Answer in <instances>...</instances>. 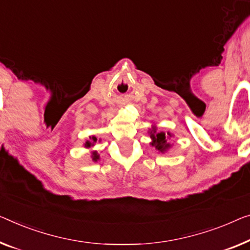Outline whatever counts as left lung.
Wrapping results in <instances>:
<instances>
[{
    "label": "left lung",
    "instance_id": "obj_1",
    "mask_svg": "<svg viewBox=\"0 0 250 250\" xmlns=\"http://www.w3.org/2000/svg\"><path fill=\"white\" fill-rule=\"evenodd\" d=\"M148 135L151 139L150 146L155 147L159 154H165V152L168 151L173 147L172 143H169V139L173 138L174 135L169 131H158L157 126L151 125V128L148 130Z\"/></svg>",
    "mask_w": 250,
    "mask_h": 250
}]
</instances>
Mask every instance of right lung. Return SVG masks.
I'll return each instance as SVG.
<instances>
[{"label":"right lung","mask_w":250,"mask_h":250,"mask_svg":"<svg viewBox=\"0 0 250 250\" xmlns=\"http://www.w3.org/2000/svg\"><path fill=\"white\" fill-rule=\"evenodd\" d=\"M96 141H98V138H96L95 136H92V137H89V139L88 140H85V143L83 144V146L85 147V148H92V147H94L95 146V144H96ZM100 141V140H99ZM91 157H92V161L93 162H98V161H100V155L98 154V151L96 150H92L91 151Z\"/></svg>","instance_id":"obj_1"}]
</instances>
